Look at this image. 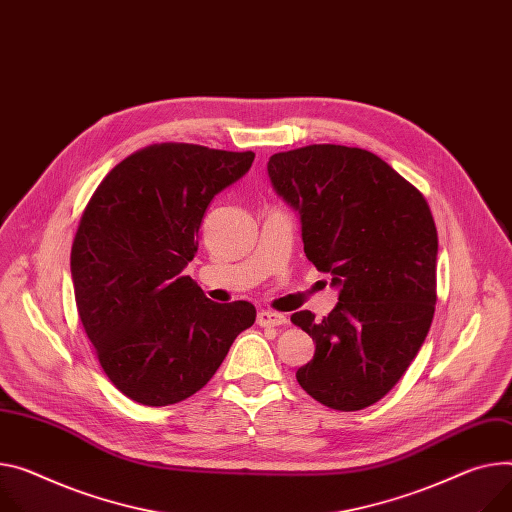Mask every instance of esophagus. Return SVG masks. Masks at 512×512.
<instances>
[{"label": "esophagus", "mask_w": 512, "mask_h": 512, "mask_svg": "<svg viewBox=\"0 0 512 512\" xmlns=\"http://www.w3.org/2000/svg\"><path fill=\"white\" fill-rule=\"evenodd\" d=\"M256 322L262 328H277V326H285L287 324V316H283V313H277V311L262 309V311H258Z\"/></svg>", "instance_id": "34e87169"}]
</instances>
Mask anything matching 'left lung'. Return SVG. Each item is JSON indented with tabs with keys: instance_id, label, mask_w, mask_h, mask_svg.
Instances as JSON below:
<instances>
[{
	"instance_id": "left-lung-1",
	"label": "left lung",
	"mask_w": 512,
	"mask_h": 512,
	"mask_svg": "<svg viewBox=\"0 0 512 512\" xmlns=\"http://www.w3.org/2000/svg\"><path fill=\"white\" fill-rule=\"evenodd\" d=\"M266 168L299 215L307 260L340 291L322 322L311 311L291 316L316 342L297 381L328 408L363 410L400 381L435 316L432 213L408 180L359 147L307 145L274 153Z\"/></svg>"
}]
</instances>
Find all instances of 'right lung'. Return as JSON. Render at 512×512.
<instances>
[{
	"instance_id": "obj_1",
	"label": "right lung",
	"mask_w": 512,
	"mask_h": 512,
	"mask_svg": "<svg viewBox=\"0 0 512 512\" xmlns=\"http://www.w3.org/2000/svg\"><path fill=\"white\" fill-rule=\"evenodd\" d=\"M252 162V151L151 145L110 170L80 219L77 313L108 379L143 406L190 398L256 320L252 303H215L182 274L215 194Z\"/></svg>"
}]
</instances>
